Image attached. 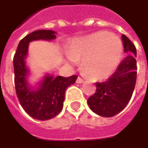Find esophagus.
Masks as SVG:
<instances>
[{
	"instance_id": "1",
	"label": "esophagus",
	"mask_w": 148,
	"mask_h": 148,
	"mask_svg": "<svg viewBox=\"0 0 148 148\" xmlns=\"http://www.w3.org/2000/svg\"><path fill=\"white\" fill-rule=\"evenodd\" d=\"M84 82V80H83L82 78L81 77H78L77 79V83H82Z\"/></svg>"
}]
</instances>
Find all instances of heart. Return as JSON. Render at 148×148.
<instances>
[{
    "mask_svg": "<svg viewBox=\"0 0 148 148\" xmlns=\"http://www.w3.org/2000/svg\"><path fill=\"white\" fill-rule=\"evenodd\" d=\"M122 52L123 43L119 38L100 31L77 41L70 54L73 59H83V69L89 77L104 79L116 68Z\"/></svg>",
    "mask_w": 148,
    "mask_h": 148,
    "instance_id": "b5f03b06",
    "label": "heart"
}]
</instances>
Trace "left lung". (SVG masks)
I'll use <instances>...</instances> for the list:
<instances>
[{"instance_id":"left-lung-1","label":"left lung","mask_w":148,"mask_h":148,"mask_svg":"<svg viewBox=\"0 0 148 148\" xmlns=\"http://www.w3.org/2000/svg\"><path fill=\"white\" fill-rule=\"evenodd\" d=\"M122 39L128 57L106 82L95 83V93L87 100L90 110L102 117L114 116L121 112L131 99L136 85V47L126 35L123 34Z\"/></svg>"}]
</instances>
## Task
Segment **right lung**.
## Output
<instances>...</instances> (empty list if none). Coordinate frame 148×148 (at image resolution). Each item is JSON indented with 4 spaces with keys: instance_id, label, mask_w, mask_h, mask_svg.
<instances>
[{
    "instance_id": "add662e5",
    "label": "right lung",
    "mask_w": 148,
    "mask_h": 148,
    "mask_svg": "<svg viewBox=\"0 0 148 148\" xmlns=\"http://www.w3.org/2000/svg\"><path fill=\"white\" fill-rule=\"evenodd\" d=\"M56 38L53 30H37L20 40L14 55V87L20 105L26 113L32 118L38 120H49L57 116L62 110L65 99V90L74 84L77 75L63 77L47 76L41 83L38 90H32L28 86L25 58L28 52L29 43L37 39L52 40Z\"/></svg>"
}]
</instances>
